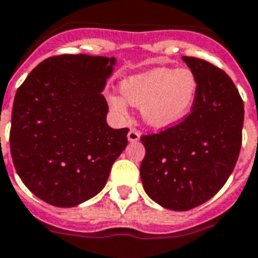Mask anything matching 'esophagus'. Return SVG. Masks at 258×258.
<instances>
[{
  "label": "esophagus",
  "mask_w": 258,
  "mask_h": 258,
  "mask_svg": "<svg viewBox=\"0 0 258 258\" xmlns=\"http://www.w3.org/2000/svg\"><path fill=\"white\" fill-rule=\"evenodd\" d=\"M127 137H128L130 142H137V141L141 138V133H139L137 128H131L128 131V135H127Z\"/></svg>",
  "instance_id": "34e87169"
}]
</instances>
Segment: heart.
Here are the masks:
<instances>
[{
    "label": "heart",
    "mask_w": 258,
    "mask_h": 258,
    "mask_svg": "<svg viewBox=\"0 0 258 258\" xmlns=\"http://www.w3.org/2000/svg\"><path fill=\"white\" fill-rule=\"evenodd\" d=\"M197 93V76L188 68H154L121 83L123 98L141 106L145 123L154 128L179 123L190 112ZM110 105L116 112L125 113V102L120 97H112Z\"/></svg>",
    "instance_id": "1"
}]
</instances>
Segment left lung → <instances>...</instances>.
<instances>
[{
  "instance_id": "left-lung-1",
  "label": "left lung",
  "mask_w": 258,
  "mask_h": 258,
  "mask_svg": "<svg viewBox=\"0 0 258 258\" xmlns=\"http://www.w3.org/2000/svg\"><path fill=\"white\" fill-rule=\"evenodd\" d=\"M198 79L191 112L175 125L141 137V179L153 201L188 211L211 200L230 177L241 152L243 101L219 67L183 56Z\"/></svg>"
}]
</instances>
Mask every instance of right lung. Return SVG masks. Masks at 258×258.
<instances>
[{
    "label": "right lung",
    "instance_id": "add662e5",
    "mask_svg": "<svg viewBox=\"0 0 258 258\" xmlns=\"http://www.w3.org/2000/svg\"><path fill=\"white\" fill-rule=\"evenodd\" d=\"M113 57L60 54L43 60L17 89L9 144L22 182L42 201L75 207L101 191L128 128L106 124L101 94Z\"/></svg>",
    "mask_w": 258,
    "mask_h": 258
}]
</instances>
